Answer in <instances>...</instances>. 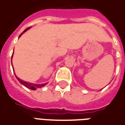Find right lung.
I'll return each mask as SVG.
<instances>
[{"label":"right lung","instance_id":"right-lung-1","mask_svg":"<svg viewBox=\"0 0 125 125\" xmlns=\"http://www.w3.org/2000/svg\"><path fill=\"white\" fill-rule=\"evenodd\" d=\"M30 29V28H26L24 31H23L21 34H20V37L21 36V34H23V33H24V32H26V31H27L28 30ZM12 57H13V55H12ZM16 76V78H17V79L18 80V81H20V83L21 84H22L23 86H25V87H26L27 88H28V89H32V90H36L37 88H41V87H44V85L46 84L47 83L45 84H33V83H28V82H25V81H21L20 78H19L17 77V76Z\"/></svg>","mask_w":125,"mask_h":125}]
</instances>
